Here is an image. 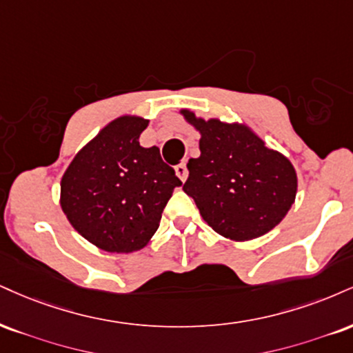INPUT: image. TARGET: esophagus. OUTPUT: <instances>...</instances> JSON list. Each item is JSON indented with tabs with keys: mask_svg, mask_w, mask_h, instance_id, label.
<instances>
[{
	"mask_svg": "<svg viewBox=\"0 0 353 353\" xmlns=\"http://www.w3.org/2000/svg\"><path fill=\"white\" fill-rule=\"evenodd\" d=\"M174 171H176V174H177V177H179V179L184 182L185 179H188V168H185V164L184 163H181V164H177L176 168H174Z\"/></svg>",
	"mask_w": 353,
	"mask_h": 353,
	"instance_id": "esophagus-1",
	"label": "esophagus"
}]
</instances>
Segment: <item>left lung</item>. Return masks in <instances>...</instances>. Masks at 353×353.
Masks as SVG:
<instances>
[{
	"label": "left lung",
	"mask_w": 353,
	"mask_h": 353,
	"mask_svg": "<svg viewBox=\"0 0 353 353\" xmlns=\"http://www.w3.org/2000/svg\"><path fill=\"white\" fill-rule=\"evenodd\" d=\"M201 133L199 158L189 159L184 192L219 235L248 241L265 235L286 217L298 192L291 161L270 150L240 123L203 120L181 110Z\"/></svg>",
	"instance_id": "1"
}]
</instances>
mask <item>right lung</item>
Wrapping results in <instances>:
<instances>
[{
	"mask_svg": "<svg viewBox=\"0 0 353 353\" xmlns=\"http://www.w3.org/2000/svg\"><path fill=\"white\" fill-rule=\"evenodd\" d=\"M148 123L133 114L110 121L62 176L63 214L85 240L105 252L144 248L158 230L174 188L182 184L159 148L139 144Z\"/></svg>",
	"mask_w": 353,
	"mask_h": 353,
	"instance_id": "obj_1",
	"label": "right lung"
}]
</instances>
